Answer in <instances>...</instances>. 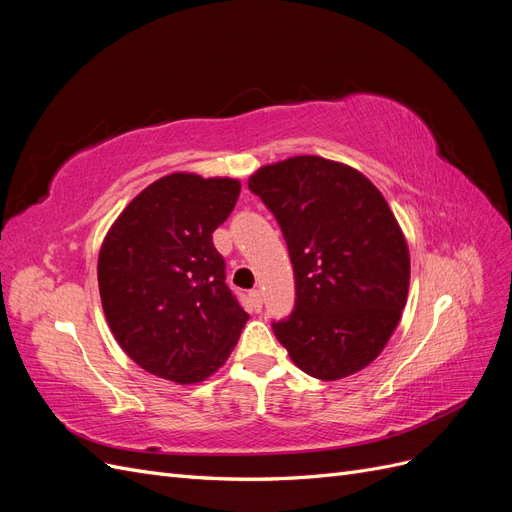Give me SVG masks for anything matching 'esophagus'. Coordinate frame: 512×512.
<instances>
[{
  "label": "esophagus",
  "instance_id": "1",
  "mask_svg": "<svg viewBox=\"0 0 512 512\" xmlns=\"http://www.w3.org/2000/svg\"><path fill=\"white\" fill-rule=\"evenodd\" d=\"M250 299H252V303H254V307H262V292L258 290V288H254L252 292H250Z\"/></svg>",
  "mask_w": 512,
  "mask_h": 512
}]
</instances>
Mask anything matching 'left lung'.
Here are the masks:
<instances>
[{
	"instance_id": "8db88e82",
	"label": "left lung",
	"mask_w": 512,
	"mask_h": 512,
	"mask_svg": "<svg viewBox=\"0 0 512 512\" xmlns=\"http://www.w3.org/2000/svg\"><path fill=\"white\" fill-rule=\"evenodd\" d=\"M280 224L294 269L292 314L273 333L292 363L339 380L384 350L410 286L404 232L359 170L320 156L260 166L247 181Z\"/></svg>"
}]
</instances>
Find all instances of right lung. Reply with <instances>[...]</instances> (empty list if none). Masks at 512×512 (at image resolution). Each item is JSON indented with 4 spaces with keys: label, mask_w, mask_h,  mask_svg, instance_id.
<instances>
[{
    "label": "right lung",
    "mask_w": 512,
    "mask_h": 512,
    "mask_svg": "<svg viewBox=\"0 0 512 512\" xmlns=\"http://www.w3.org/2000/svg\"><path fill=\"white\" fill-rule=\"evenodd\" d=\"M239 192V179L166 175L106 232L98 256L104 316L123 352L153 376L203 382L239 342L250 316L213 245Z\"/></svg>",
    "instance_id": "obj_1"
}]
</instances>
